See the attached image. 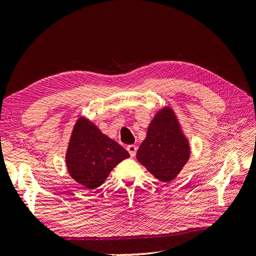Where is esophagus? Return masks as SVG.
<instances>
[{"instance_id":"34e87169","label":"esophagus","mask_w":256,"mask_h":256,"mask_svg":"<svg viewBox=\"0 0 256 256\" xmlns=\"http://www.w3.org/2000/svg\"><path fill=\"white\" fill-rule=\"evenodd\" d=\"M136 150H138L136 145L131 144V145H128V146H127V150H128V152L130 154V156H131V157H134V156H136Z\"/></svg>"}]
</instances>
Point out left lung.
Wrapping results in <instances>:
<instances>
[{"instance_id": "1", "label": "left lung", "mask_w": 256, "mask_h": 256, "mask_svg": "<svg viewBox=\"0 0 256 256\" xmlns=\"http://www.w3.org/2000/svg\"><path fill=\"white\" fill-rule=\"evenodd\" d=\"M190 158L188 138L171 106L154 116L145 140L138 147L136 159L148 172L164 182L175 180Z\"/></svg>"}]
</instances>
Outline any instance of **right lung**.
Wrapping results in <instances>:
<instances>
[{
    "label": "right lung",
    "mask_w": 256,
    "mask_h": 256,
    "mask_svg": "<svg viewBox=\"0 0 256 256\" xmlns=\"http://www.w3.org/2000/svg\"><path fill=\"white\" fill-rule=\"evenodd\" d=\"M129 156L124 147L81 116L74 126L65 159L68 173L76 182L86 189H96Z\"/></svg>",
    "instance_id": "1"
}]
</instances>
